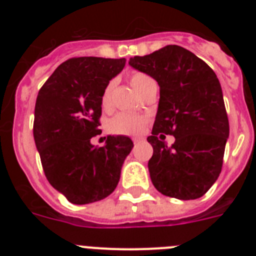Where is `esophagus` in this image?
<instances>
[{"label": "esophagus", "mask_w": 256, "mask_h": 256, "mask_svg": "<svg viewBox=\"0 0 256 256\" xmlns=\"http://www.w3.org/2000/svg\"><path fill=\"white\" fill-rule=\"evenodd\" d=\"M141 141H144V138H141V137H134V138H133V144H138V142H141Z\"/></svg>", "instance_id": "1"}]
</instances>
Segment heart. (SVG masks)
I'll return each instance as SVG.
<instances>
[{
  "label": "heart",
  "instance_id": "heart-1",
  "mask_svg": "<svg viewBox=\"0 0 256 256\" xmlns=\"http://www.w3.org/2000/svg\"><path fill=\"white\" fill-rule=\"evenodd\" d=\"M130 84L140 94L148 86V82L152 79L144 73H133L130 76ZM112 83H108L105 87L101 96V106L104 108L110 106V100H112ZM148 123V118L144 115L130 114V112H119L115 115L112 120L108 122V130L114 134H124V136H136L144 130V126Z\"/></svg>",
  "mask_w": 256,
  "mask_h": 256
}]
</instances>
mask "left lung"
I'll return each instance as SVG.
<instances>
[{
	"label": "left lung",
	"mask_w": 256,
	"mask_h": 256,
	"mask_svg": "<svg viewBox=\"0 0 256 256\" xmlns=\"http://www.w3.org/2000/svg\"><path fill=\"white\" fill-rule=\"evenodd\" d=\"M130 65L155 79L160 98L151 136V182L162 195L180 200L201 198L219 177L230 136L220 83L195 54L169 44ZM164 134L174 136L172 146Z\"/></svg>",
	"instance_id": "left-lung-1"
}]
</instances>
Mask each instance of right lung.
I'll use <instances>...</instances> for the list:
<instances>
[{"instance_id": "1", "label": "right lung", "mask_w": 256, "mask_h": 256, "mask_svg": "<svg viewBox=\"0 0 256 256\" xmlns=\"http://www.w3.org/2000/svg\"><path fill=\"white\" fill-rule=\"evenodd\" d=\"M126 58H73L58 66L38 92L33 136L50 184L72 204L108 198L118 186L133 142L126 136L100 134L101 96L120 73Z\"/></svg>"}]
</instances>
